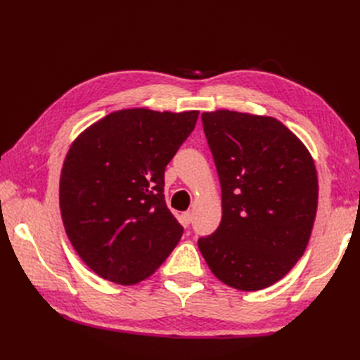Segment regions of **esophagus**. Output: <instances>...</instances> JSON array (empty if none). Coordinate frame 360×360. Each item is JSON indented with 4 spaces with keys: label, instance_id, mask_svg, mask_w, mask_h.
<instances>
[{
    "label": "esophagus",
    "instance_id": "34e87169",
    "mask_svg": "<svg viewBox=\"0 0 360 360\" xmlns=\"http://www.w3.org/2000/svg\"><path fill=\"white\" fill-rule=\"evenodd\" d=\"M192 219H193V216H192L191 212H184V213H181V216H180V221H181V224H183L184 226H189V224L192 222Z\"/></svg>",
    "mask_w": 360,
    "mask_h": 360
}]
</instances>
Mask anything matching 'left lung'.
Wrapping results in <instances>:
<instances>
[{
  "mask_svg": "<svg viewBox=\"0 0 360 360\" xmlns=\"http://www.w3.org/2000/svg\"><path fill=\"white\" fill-rule=\"evenodd\" d=\"M201 120L221 181L222 221L198 248L224 284L263 290L308 246L317 169L302 141L274 117L219 110Z\"/></svg>",
  "mask_w": 360,
  "mask_h": 360,
  "instance_id": "left-lung-1",
  "label": "left lung"
}]
</instances>
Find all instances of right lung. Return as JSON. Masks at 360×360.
Wrapping results in <instances>:
<instances>
[{"label":"right lung","mask_w":360,"mask_h":360,"mask_svg":"<svg viewBox=\"0 0 360 360\" xmlns=\"http://www.w3.org/2000/svg\"><path fill=\"white\" fill-rule=\"evenodd\" d=\"M198 114L122 110L73 141L61 169L60 210L76 254L101 278L138 284L177 246L183 226L167 207L163 174Z\"/></svg>","instance_id":"right-lung-1"}]
</instances>
